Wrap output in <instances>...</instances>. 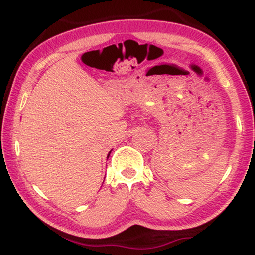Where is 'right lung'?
I'll list each match as a JSON object with an SVG mask.
<instances>
[{
	"instance_id": "1",
	"label": "right lung",
	"mask_w": 255,
	"mask_h": 255,
	"mask_svg": "<svg viewBox=\"0 0 255 255\" xmlns=\"http://www.w3.org/2000/svg\"><path fill=\"white\" fill-rule=\"evenodd\" d=\"M110 153H111V151L109 152V154H108V158H109V155H110Z\"/></svg>"
}]
</instances>
